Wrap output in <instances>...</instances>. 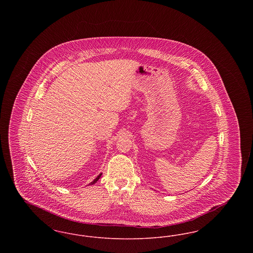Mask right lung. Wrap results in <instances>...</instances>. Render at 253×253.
<instances>
[{"label":"right lung","instance_id":"obj_1","mask_svg":"<svg viewBox=\"0 0 253 253\" xmlns=\"http://www.w3.org/2000/svg\"><path fill=\"white\" fill-rule=\"evenodd\" d=\"M101 174H102V173H99V174H98V175H97V176H96V178H95V179H94V180L92 181V182H91V183H90V184H89V185H93V184H95V183H96V181L98 180V179H99V178H100V176H101Z\"/></svg>","mask_w":253,"mask_h":253}]
</instances>
